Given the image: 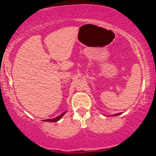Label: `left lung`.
<instances>
[{
	"label": "left lung",
	"mask_w": 156,
	"mask_h": 156,
	"mask_svg": "<svg viewBox=\"0 0 156 156\" xmlns=\"http://www.w3.org/2000/svg\"><path fill=\"white\" fill-rule=\"evenodd\" d=\"M120 114H121V113H116V114H115L114 115H120Z\"/></svg>",
	"instance_id": "obj_1"
}]
</instances>
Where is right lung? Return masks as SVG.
<instances>
[{"instance_id":"1","label":"right lung","mask_w":156,"mask_h":156,"mask_svg":"<svg viewBox=\"0 0 156 156\" xmlns=\"http://www.w3.org/2000/svg\"><path fill=\"white\" fill-rule=\"evenodd\" d=\"M65 113H65H62L61 115H60L59 116H58V117H56V118H53V119H47V120H43V121L44 122H56V121H58V120H59L60 118H61L62 116H63V115H64Z\"/></svg>"}]
</instances>
